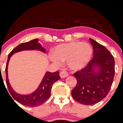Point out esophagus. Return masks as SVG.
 Wrapping results in <instances>:
<instances>
[{
    "label": "esophagus",
    "mask_w": 123,
    "mask_h": 123,
    "mask_svg": "<svg viewBox=\"0 0 123 123\" xmlns=\"http://www.w3.org/2000/svg\"><path fill=\"white\" fill-rule=\"evenodd\" d=\"M59 75H60L61 78H64L68 77V72L66 71H61L60 72V74H59Z\"/></svg>",
    "instance_id": "1"
}]
</instances>
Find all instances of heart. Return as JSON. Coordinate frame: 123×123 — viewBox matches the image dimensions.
I'll return each instance as SVG.
<instances>
[{
    "label": "heart",
    "mask_w": 123,
    "mask_h": 123,
    "mask_svg": "<svg viewBox=\"0 0 123 123\" xmlns=\"http://www.w3.org/2000/svg\"><path fill=\"white\" fill-rule=\"evenodd\" d=\"M93 49L86 42L75 41L58 45L53 50L50 59L56 65H60L61 61H67L68 67L74 71L82 69L91 61Z\"/></svg>",
    "instance_id": "obj_1"
}]
</instances>
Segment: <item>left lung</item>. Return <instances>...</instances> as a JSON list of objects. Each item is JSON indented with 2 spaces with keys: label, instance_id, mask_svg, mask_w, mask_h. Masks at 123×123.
I'll list each match as a JSON object with an SVG mask.
<instances>
[{
  "label": "left lung",
  "instance_id": "1",
  "mask_svg": "<svg viewBox=\"0 0 123 123\" xmlns=\"http://www.w3.org/2000/svg\"><path fill=\"white\" fill-rule=\"evenodd\" d=\"M93 47V58L84 68L76 72L75 87L72 96L80 104L93 105L107 96L113 84L115 61L110 52L103 45L90 39Z\"/></svg>",
  "mask_w": 123,
  "mask_h": 123
}]
</instances>
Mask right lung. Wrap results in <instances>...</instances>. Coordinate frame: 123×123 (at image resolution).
Here are the masks:
<instances>
[{"label": "right lung", "mask_w": 123, "mask_h": 123, "mask_svg": "<svg viewBox=\"0 0 123 123\" xmlns=\"http://www.w3.org/2000/svg\"><path fill=\"white\" fill-rule=\"evenodd\" d=\"M38 41V39H35L31 40L29 42L20 43V45L15 48L9 54L7 63H6V69H5L6 77V85L8 88L10 95L13 98V99L16 100V101H18V103L25 106H27V107H37V106L41 105V104L45 103L50 97L51 88L53 84L56 81L61 79L59 75V72H46L37 90L33 91V92L29 94H18L14 91L13 89L10 85L8 79L7 68H8L9 62L11 56L15 53L23 51L35 50V51L42 52L45 54L46 51H45V48L42 47V46L41 44H40Z\"/></svg>", "instance_id": "right-lung-1"}]
</instances>
